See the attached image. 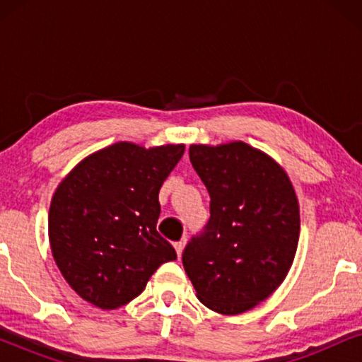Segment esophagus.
<instances>
[{
	"mask_svg": "<svg viewBox=\"0 0 362 362\" xmlns=\"http://www.w3.org/2000/svg\"><path fill=\"white\" fill-rule=\"evenodd\" d=\"M185 245H186V239H181V240H177L176 244H175V249H176V254H177V257H181L182 250H185Z\"/></svg>",
	"mask_w": 362,
	"mask_h": 362,
	"instance_id": "obj_1",
	"label": "esophagus"
}]
</instances>
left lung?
Instances as JSON below:
<instances>
[{
  "mask_svg": "<svg viewBox=\"0 0 362 362\" xmlns=\"http://www.w3.org/2000/svg\"><path fill=\"white\" fill-rule=\"evenodd\" d=\"M211 217L182 252L197 298L239 315L269 298L293 264L300 237L295 189L279 163L244 141L191 145Z\"/></svg>",
  "mask_w": 362,
  "mask_h": 362,
  "instance_id": "obj_1",
  "label": "left lung"
}]
</instances>
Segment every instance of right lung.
I'll use <instances>...</instances> for the list:
<instances>
[{
  "instance_id": "right-lung-1",
  "label": "right lung",
  "mask_w": 362,
  "mask_h": 362,
  "mask_svg": "<svg viewBox=\"0 0 362 362\" xmlns=\"http://www.w3.org/2000/svg\"><path fill=\"white\" fill-rule=\"evenodd\" d=\"M185 145L120 141L82 160L54 192L49 242L64 279L102 310L136 298L176 250L158 234V194Z\"/></svg>"
}]
</instances>
